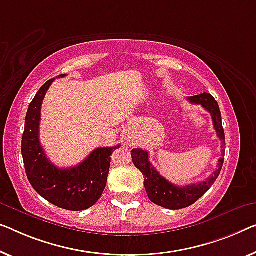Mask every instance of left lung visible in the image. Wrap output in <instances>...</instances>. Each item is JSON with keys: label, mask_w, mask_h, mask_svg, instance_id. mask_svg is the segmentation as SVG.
Masks as SVG:
<instances>
[{"label": "left lung", "mask_w": 256, "mask_h": 256, "mask_svg": "<svg viewBox=\"0 0 256 256\" xmlns=\"http://www.w3.org/2000/svg\"><path fill=\"white\" fill-rule=\"evenodd\" d=\"M188 100L192 104L202 106L207 112H209L212 118L214 128L217 133V136L222 141L223 147V144H226V134H224L222 125V115H220L218 104L212 98V95L204 93L196 95V96H190ZM131 154L133 164L136 166V168H138L141 174H144V185L150 200L160 207L171 209V210L186 208L199 200L216 182L224 163V158H220L216 171L204 182L179 188V186L171 184L158 172V170L150 162V154L147 150H141V148H134L131 150Z\"/></svg>", "instance_id": "left-lung-1"}]
</instances>
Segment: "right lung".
Listing matches in <instances>:
<instances>
[{
  "label": "right lung",
  "instance_id": "1",
  "mask_svg": "<svg viewBox=\"0 0 256 256\" xmlns=\"http://www.w3.org/2000/svg\"><path fill=\"white\" fill-rule=\"evenodd\" d=\"M66 77L60 74V78ZM55 79L48 80L30 102L25 118L22 155L26 174L33 188L57 207L80 212L96 204L106 188L109 174L110 155L115 147L96 148L80 164L60 169L49 161L39 140L41 104L46 92Z\"/></svg>",
  "mask_w": 256,
  "mask_h": 256
}]
</instances>
